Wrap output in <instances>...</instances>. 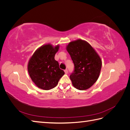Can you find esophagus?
<instances>
[{
    "label": "esophagus",
    "instance_id": "1",
    "mask_svg": "<svg viewBox=\"0 0 130 130\" xmlns=\"http://www.w3.org/2000/svg\"><path fill=\"white\" fill-rule=\"evenodd\" d=\"M64 73H65V74H68V70L67 69H65L64 70Z\"/></svg>",
    "mask_w": 130,
    "mask_h": 130
}]
</instances>
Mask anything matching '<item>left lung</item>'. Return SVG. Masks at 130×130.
Returning <instances> with one entry per match:
<instances>
[{"label": "left lung", "mask_w": 130, "mask_h": 130, "mask_svg": "<svg viewBox=\"0 0 130 130\" xmlns=\"http://www.w3.org/2000/svg\"><path fill=\"white\" fill-rule=\"evenodd\" d=\"M74 64L70 78L75 88L86 90L92 86L99 76L101 58L88 43L81 40L70 42L67 46Z\"/></svg>", "instance_id": "obj_1"}]
</instances>
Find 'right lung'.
Instances as JSON below:
<instances>
[{
	"label": "right lung",
	"mask_w": 130,
	"mask_h": 130,
	"mask_svg": "<svg viewBox=\"0 0 130 130\" xmlns=\"http://www.w3.org/2000/svg\"><path fill=\"white\" fill-rule=\"evenodd\" d=\"M59 46L55 48L50 44L38 49L30 59L27 69L31 80L38 87L49 90L57 86L58 81L64 74L59 67L55 55Z\"/></svg>",
	"instance_id": "right-lung-1"
}]
</instances>
